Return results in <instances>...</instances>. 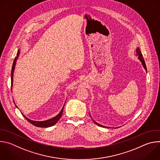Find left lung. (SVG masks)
I'll return each instance as SVG.
<instances>
[{
  "label": "left lung",
  "mask_w": 160,
  "mask_h": 160,
  "mask_svg": "<svg viewBox=\"0 0 160 160\" xmlns=\"http://www.w3.org/2000/svg\"><path fill=\"white\" fill-rule=\"evenodd\" d=\"M136 52H137V56H138V58H139V59L141 61V62H142V66H143V67L144 68V69L146 70V71H147V68H146V65L145 61H144V60L143 56H142V53H141V51H140V49H139V48H137V49H136ZM93 121H94V122L96 125H99V126H100V127H105V126H103V125H101L98 123L96 122L94 120H93ZM108 128H109V127H108Z\"/></svg>",
  "instance_id": "8db88e82"
}]
</instances>
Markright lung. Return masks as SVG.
Returning <instances> with one entry per match:
<instances>
[{
  "label": "right lung",
  "mask_w": 160,
  "mask_h": 160,
  "mask_svg": "<svg viewBox=\"0 0 160 160\" xmlns=\"http://www.w3.org/2000/svg\"><path fill=\"white\" fill-rule=\"evenodd\" d=\"M19 50L18 51V53H17V56L15 58L14 60V62H13V64H12V70H11V89H12V82H13V75H14V69H15V66H16V60L18 59V57H19ZM64 105L63 106L61 111H60V112L58 114V115H56V117H54V118H51L49 120H45V121H40V122H38V121H33V120H32L30 119H28V118H27L24 115H22V116H23L27 120H28L30 123H31L32 125H33L34 126H36V127H45V128H47V127H51V126H53L54 125H55L58 121L60 119V118L62 117V112H63V109H64ZM17 107V106H16Z\"/></svg>",
  "instance_id": "1"
}]
</instances>
